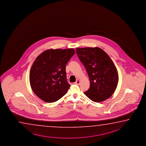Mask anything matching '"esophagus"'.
I'll return each instance as SVG.
<instances>
[{
  "label": "esophagus",
  "mask_w": 146,
  "mask_h": 146,
  "mask_svg": "<svg viewBox=\"0 0 146 146\" xmlns=\"http://www.w3.org/2000/svg\"><path fill=\"white\" fill-rule=\"evenodd\" d=\"M80 83V81L79 80H77L76 82H74V84H76V85H79Z\"/></svg>",
  "instance_id": "1"
}]
</instances>
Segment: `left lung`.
<instances>
[{
  "mask_svg": "<svg viewBox=\"0 0 146 146\" xmlns=\"http://www.w3.org/2000/svg\"><path fill=\"white\" fill-rule=\"evenodd\" d=\"M76 53L90 80V87L84 94L95 102L109 98L116 89L119 77L109 56L98 47L77 48Z\"/></svg>",
  "mask_w": 146,
  "mask_h": 146,
  "instance_id": "8db88e82",
  "label": "left lung"
}]
</instances>
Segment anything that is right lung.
<instances>
[{
    "mask_svg": "<svg viewBox=\"0 0 146 146\" xmlns=\"http://www.w3.org/2000/svg\"><path fill=\"white\" fill-rule=\"evenodd\" d=\"M74 53L72 48L47 50L35 60L30 70V84L43 101L54 102L66 94L70 85L67 80L66 65Z\"/></svg>",
    "mask_w": 146,
    "mask_h": 146,
    "instance_id": "right-lung-1",
    "label": "right lung"
}]
</instances>
